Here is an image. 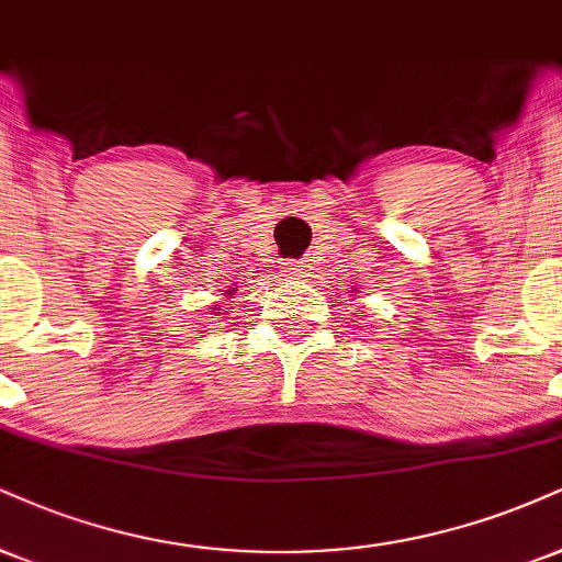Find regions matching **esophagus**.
<instances>
[{"instance_id": "obj_1", "label": "esophagus", "mask_w": 562, "mask_h": 562, "mask_svg": "<svg viewBox=\"0 0 562 562\" xmlns=\"http://www.w3.org/2000/svg\"><path fill=\"white\" fill-rule=\"evenodd\" d=\"M288 269H290V274H295V277H306L308 274V263H303V261H293Z\"/></svg>"}]
</instances>
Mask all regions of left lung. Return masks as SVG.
Returning a JSON list of instances; mask_svg holds the SVG:
<instances>
[{
    "mask_svg": "<svg viewBox=\"0 0 562 562\" xmlns=\"http://www.w3.org/2000/svg\"><path fill=\"white\" fill-rule=\"evenodd\" d=\"M353 293H356V290H353Z\"/></svg>",
    "mask_w": 562,
    "mask_h": 562,
    "instance_id": "8db88e82",
    "label": "left lung"
}]
</instances>
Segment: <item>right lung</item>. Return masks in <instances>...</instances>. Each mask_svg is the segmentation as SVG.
<instances>
[{
    "label": "right lung",
    "instance_id": "right-lung-1",
    "mask_svg": "<svg viewBox=\"0 0 562 562\" xmlns=\"http://www.w3.org/2000/svg\"><path fill=\"white\" fill-rule=\"evenodd\" d=\"M222 293H225L227 299H233V295H235V288H227V290H222ZM220 314H222V308L216 306V308H214V316H220Z\"/></svg>",
    "mask_w": 562,
    "mask_h": 562
}]
</instances>
